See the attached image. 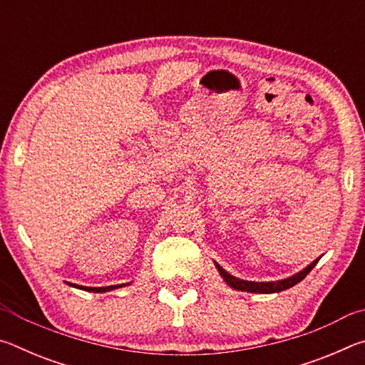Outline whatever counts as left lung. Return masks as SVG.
<instances>
[{
  "mask_svg": "<svg viewBox=\"0 0 365 365\" xmlns=\"http://www.w3.org/2000/svg\"><path fill=\"white\" fill-rule=\"evenodd\" d=\"M319 262L314 261L312 264H309L304 270L298 272V274H294L293 277H288L285 280H277V282H248V280H240L237 277H233L225 272L224 269L220 267L219 264H215V267H217L219 274L222 275V279L227 282L228 287H232L235 289H240V292H250V293H279L283 292V289H288L294 287L296 283H299L304 277L311 272L314 267H316V264Z\"/></svg>",
  "mask_w": 365,
  "mask_h": 365,
  "instance_id": "1",
  "label": "left lung"
}]
</instances>
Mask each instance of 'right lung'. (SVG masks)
I'll use <instances>...</instances> for the list:
<instances>
[{
	"mask_svg": "<svg viewBox=\"0 0 365 365\" xmlns=\"http://www.w3.org/2000/svg\"><path fill=\"white\" fill-rule=\"evenodd\" d=\"M72 287L80 288V289H85V292H93V293H104V292H110V289L114 288H120V287H125V283L123 285H113V287H101V288H90V287H80V285H73Z\"/></svg>",
	"mask_w": 365,
	"mask_h": 365,
	"instance_id": "right-lung-1",
	"label": "right lung"
}]
</instances>
